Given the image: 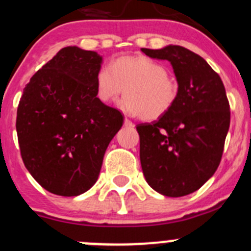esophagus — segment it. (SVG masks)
Listing matches in <instances>:
<instances>
[{"mask_svg": "<svg viewBox=\"0 0 251 251\" xmlns=\"http://www.w3.org/2000/svg\"><path fill=\"white\" fill-rule=\"evenodd\" d=\"M125 126H134L133 122H131V121H129L128 118H126V120H125Z\"/></svg>", "mask_w": 251, "mask_h": 251, "instance_id": "obj_1", "label": "esophagus"}]
</instances>
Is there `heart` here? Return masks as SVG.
Segmentation results:
<instances>
[{"mask_svg": "<svg viewBox=\"0 0 251 251\" xmlns=\"http://www.w3.org/2000/svg\"><path fill=\"white\" fill-rule=\"evenodd\" d=\"M122 108L131 116L155 121L175 106L179 85L160 62L130 54L113 59L107 68H100L95 75V96L101 103L115 102L123 93Z\"/></svg>", "mask_w": 251, "mask_h": 251, "instance_id": "heart-1", "label": "heart"}]
</instances>
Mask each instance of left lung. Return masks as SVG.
I'll use <instances>...</instances> for the list:
<instances>
[{
    "label": "left lung",
    "instance_id": "left-lung-1",
    "mask_svg": "<svg viewBox=\"0 0 251 251\" xmlns=\"http://www.w3.org/2000/svg\"><path fill=\"white\" fill-rule=\"evenodd\" d=\"M141 51L170 61L179 85L177 101L165 116L136 126L144 177L165 197H184L212 177L222 158L230 122L225 85L202 57L185 47Z\"/></svg>",
    "mask_w": 251,
    "mask_h": 251
}]
</instances>
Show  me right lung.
Masks as SVG:
<instances>
[{"label": "right lung", "mask_w": 251, "mask_h": 251, "mask_svg": "<svg viewBox=\"0 0 251 251\" xmlns=\"http://www.w3.org/2000/svg\"><path fill=\"white\" fill-rule=\"evenodd\" d=\"M101 62L96 52L64 47L23 90L16 122L21 155L34 179L52 194L76 197L90 189L123 125L122 113L95 96Z\"/></svg>", "instance_id": "1"}]
</instances>
